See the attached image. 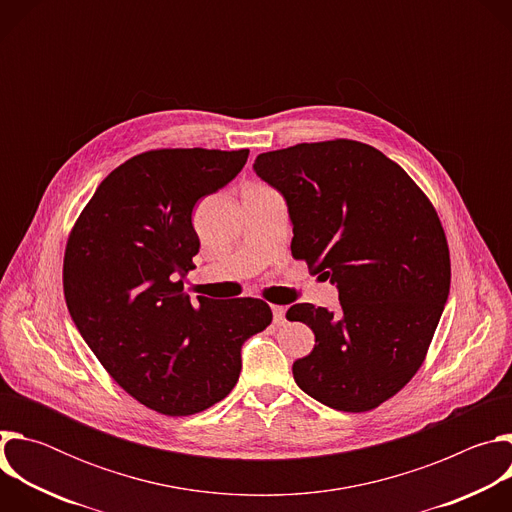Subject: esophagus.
Returning <instances> with one entry per match:
<instances>
[{
	"mask_svg": "<svg viewBox=\"0 0 512 512\" xmlns=\"http://www.w3.org/2000/svg\"><path fill=\"white\" fill-rule=\"evenodd\" d=\"M271 312H273V324H277V326L285 324V308L283 306H271Z\"/></svg>",
	"mask_w": 512,
	"mask_h": 512,
	"instance_id": "1",
	"label": "esophagus"
}]
</instances>
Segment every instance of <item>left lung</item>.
I'll use <instances>...</instances> for the list:
<instances>
[{
    "label": "left lung",
    "mask_w": 512,
    "mask_h": 512,
    "mask_svg": "<svg viewBox=\"0 0 512 512\" xmlns=\"http://www.w3.org/2000/svg\"><path fill=\"white\" fill-rule=\"evenodd\" d=\"M253 170L287 202L291 255L338 287L336 314H285L316 336L291 367L298 387L346 413L379 407L419 371L450 294L440 216L399 164L352 139L259 154Z\"/></svg>",
    "instance_id": "1"
}]
</instances>
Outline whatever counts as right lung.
I'll list each match as a JSON object with an SVG mask.
<instances>
[{
    "label": "right lung",
    "mask_w": 512,
    "mask_h": 512,
    "mask_svg": "<svg viewBox=\"0 0 512 512\" xmlns=\"http://www.w3.org/2000/svg\"><path fill=\"white\" fill-rule=\"evenodd\" d=\"M249 150H150L115 168L72 227L62 265L72 322L113 381L158 413L194 415L239 381L241 346L271 324L263 300L190 302L192 208Z\"/></svg>",
    "instance_id": "add662e5"
}]
</instances>
